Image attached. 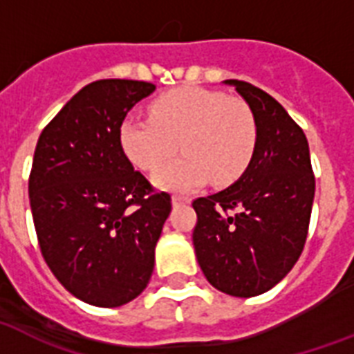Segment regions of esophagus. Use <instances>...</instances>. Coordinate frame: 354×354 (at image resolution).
Here are the masks:
<instances>
[{
	"mask_svg": "<svg viewBox=\"0 0 354 354\" xmlns=\"http://www.w3.org/2000/svg\"><path fill=\"white\" fill-rule=\"evenodd\" d=\"M171 203H174V207H177V205H186V203H190V197L177 196V194H175V196L171 197Z\"/></svg>",
	"mask_w": 354,
	"mask_h": 354,
	"instance_id": "obj_1",
	"label": "esophagus"
}]
</instances>
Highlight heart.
Here are the masks:
<instances>
[{
    "label": "heart",
    "instance_id": "1",
    "mask_svg": "<svg viewBox=\"0 0 354 354\" xmlns=\"http://www.w3.org/2000/svg\"><path fill=\"white\" fill-rule=\"evenodd\" d=\"M149 114L123 120L120 144L129 160L146 171L157 169L180 146L185 155L153 177L164 190L190 192L208 179L218 186L232 185L253 162L259 125L242 97L185 86L155 97Z\"/></svg>",
    "mask_w": 354,
    "mask_h": 354
}]
</instances>
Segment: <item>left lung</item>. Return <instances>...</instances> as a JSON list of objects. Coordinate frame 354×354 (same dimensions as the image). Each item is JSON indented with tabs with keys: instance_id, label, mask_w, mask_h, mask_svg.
<instances>
[{
	"instance_id": "8db88e82",
	"label": "left lung",
	"mask_w": 354,
	"mask_h": 354,
	"mask_svg": "<svg viewBox=\"0 0 354 354\" xmlns=\"http://www.w3.org/2000/svg\"><path fill=\"white\" fill-rule=\"evenodd\" d=\"M253 109V162L225 190L197 197L194 248L207 281L223 294L254 297L273 288L305 248L316 179L303 129L254 84L229 79Z\"/></svg>"
}]
</instances>
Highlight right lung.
I'll return each instance as SVG.
<instances>
[{"label": "right lung", "instance_id": "obj_1", "mask_svg": "<svg viewBox=\"0 0 354 354\" xmlns=\"http://www.w3.org/2000/svg\"><path fill=\"white\" fill-rule=\"evenodd\" d=\"M155 90L129 79L86 84L44 127L29 175L42 257L77 299L101 308L138 297L151 279L171 197L134 171L120 144L127 112Z\"/></svg>", "mask_w": 354, "mask_h": 354}]
</instances>
